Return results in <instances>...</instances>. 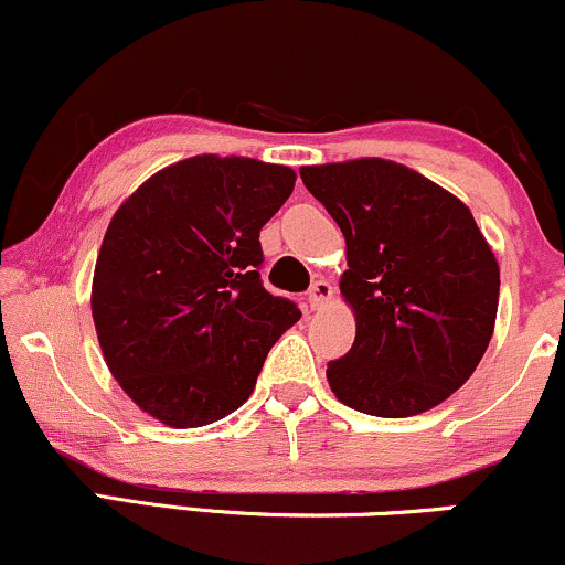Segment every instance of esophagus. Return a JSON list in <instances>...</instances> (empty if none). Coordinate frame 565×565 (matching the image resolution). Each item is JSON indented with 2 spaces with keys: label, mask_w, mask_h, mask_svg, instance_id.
<instances>
[{
  "label": "esophagus",
  "mask_w": 565,
  "mask_h": 565,
  "mask_svg": "<svg viewBox=\"0 0 565 565\" xmlns=\"http://www.w3.org/2000/svg\"><path fill=\"white\" fill-rule=\"evenodd\" d=\"M332 295H334L332 284L323 281V278H319V281H316L313 287L308 289V305H310V310H319V308H323V305H327L329 300H332Z\"/></svg>",
  "instance_id": "34e87169"
}]
</instances>
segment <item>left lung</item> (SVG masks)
Listing matches in <instances>:
<instances>
[{
  "label": "left lung",
  "mask_w": 565,
  "mask_h": 565,
  "mask_svg": "<svg viewBox=\"0 0 565 565\" xmlns=\"http://www.w3.org/2000/svg\"><path fill=\"white\" fill-rule=\"evenodd\" d=\"M348 246L340 289L355 342L329 361L332 393L355 412L412 417L470 380L489 348L499 265L470 210L385 159L302 167Z\"/></svg>",
  "instance_id": "1"
}]
</instances>
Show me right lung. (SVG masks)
<instances>
[{"mask_svg": "<svg viewBox=\"0 0 565 565\" xmlns=\"http://www.w3.org/2000/svg\"><path fill=\"white\" fill-rule=\"evenodd\" d=\"M291 188L289 167L204 153L157 172L116 210L93 319L116 382L159 423L201 427L236 412L300 321L260 278V231Z\"/></svg>", "mask_w": 565, "mask_h": 565, "instance_id": "add662e5", "label": "right lung"}]
</instances>
